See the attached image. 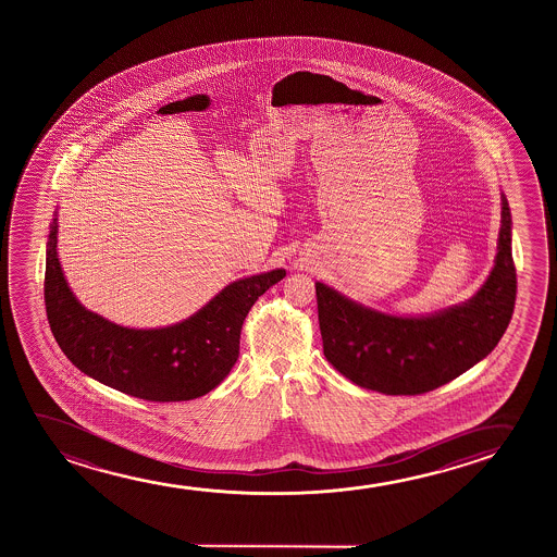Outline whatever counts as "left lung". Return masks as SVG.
Returning <instances> with one entry per match:
<instances>
[{
    "label": "left lung",
    "mask_w": 557,
    "mask_h": 557,
    "mask_svg": "<svg viewBox=\"0 0 557 557\" xmlns=\"http://www.w3.org/2000/svg\"><path fill=\"white\" fill-rule=\"evenodd\" d=\"M511 214L503 194L495 267L472 298L426 315H394L315 283L323 354L361 388L417 396L466 373L495 350L516 305Z\"/></svg>",
    "instance_id": "8db88e82"
}]
</instances>
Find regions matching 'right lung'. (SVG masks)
Masks as SVG:
<instances>
[{
    "label": "right lung",
    "mask_w": 557,
    "mask_h": 557,
    "mask_svg": "<svg viewBox=\"0 0 557 557\" xmlns=\"http://www.w3.org/2000/svg\"><path fill=\"white\" fill-rule=\"evenodd\" d=\"M57 211L47 237L46 310L64 356L95 381L148 401H188L216 388L236 366L247 313L283 268L230 283L190 318L133 329L87 310L70 289L57 252Z\"/></svg>",
    "instance_id": "right-lung-1"
}]
</instances>
